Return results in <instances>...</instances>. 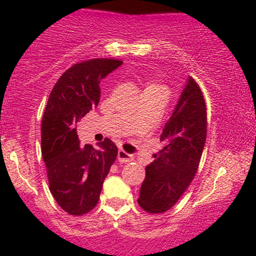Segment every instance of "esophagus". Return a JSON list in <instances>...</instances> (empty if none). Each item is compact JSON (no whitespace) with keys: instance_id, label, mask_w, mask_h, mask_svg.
<instances>
[{"instance_id":"1","label":"esophagus","mask_w":256,"mask_h":256,"mask_svg":"<svg viewBox=\"0 0 256 256\" xmlns=\"http://www.w3.org/2000/svg\"><path fill=\"white\" fill-rule=\"evenodd\" d=\"M134 156L132 154H128L127 152H124L123 149L118 150V162H133Z\"/></svg>"}]
</instances>
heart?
Segmentation results:
<instances>
[{"label":"heart","mask_w":256,"mask_h":256,"mask_svg":"<svg viewBox=\"0 0 256 256\" xmlns=\"http://www.w3.org/2000/svg\"><path fill=\"white\" fill-rule=\"evenodd\" d=\"M162 88V86L159 85V84H158V82H155V81H152V80H148L146 81V88Z\"/></svg>","instance_id":"heart-1"}]
</instances>
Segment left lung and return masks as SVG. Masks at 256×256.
I'll return each instance as SVG.
<instances>
[{
	"label": "left lung",
	"mask_w": 256,
	"mask_h": 256,
	"mask_svg": "<svg viewBox=\"0 0 256 256\" xmlns=\"http://www.w3.org/2000/svg\"><path fill=\"white\" fill-rule=\"evenodd\" d=\"M207 136V107L192 78L160 136L162 146L146 168L138 204L148 213H164L175 206L194 180Z\"/></svg>",
	"instance_id": "obj_1"
}]
</instances>
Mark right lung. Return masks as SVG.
<instances>
[{"label":"right lung","mask_w":256,"mask_h":256,"mask_svg":"<svg viewBox=\"0 0 256 256\" xmlns=\"http://www.w3.org/2000/svg\"><path fill=\"white\" fill-rule=\"evenodd\" d=\"M122 62L97 58L72 65L52 88L42 120V154L49 190L60 207L71 216H82L96 207L102 184L117 158L108 138L100 149L80 146L76 124L101 97L100 82Z\"/></svg>","instance_id":"1"}]
</instances>
